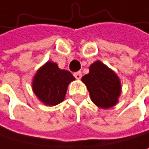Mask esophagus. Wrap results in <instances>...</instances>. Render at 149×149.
Segmentation results:
<instances>
[{
	"label": "esophagus",
	"mask_w": 149,
	"mask_h": 149,
	"mask_svg": "<svg viewBox=\"0 0 149 149\" xmlns=\"http://www.w3.org/2000/svg\"><path fill=\"white\" fill-rule=\"evenodd\" d=\"M74 77H75L77 80H80V79L81 78V71L75 72V73H74Z\"/></svg>",
	"instance_id": "obj_1"
}]
</instances>
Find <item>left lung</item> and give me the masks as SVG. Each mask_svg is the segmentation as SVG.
Here are the masks:
<instances>
[{
	"mask_svg": "<svg viewBox=\"0 0 149 149\" xmlns=\"http://www.w3.org/2000/svg\"><path fill=\"white\" fill-rule=\"evenodd\" d=\"M90 93L91 100L100 109H109L118 104L121 83L118 75L97 60L89 68V73L81 78Z\"/></svg>",
	"mask_w": 149,
	"mask_h": 149,
	"instance_id": "obj_1",
	"label": "left lung"
}]
</instances>
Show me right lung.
I'll return each instance as SVG.
<instances>
[{"instance_id": "obj_1", "label": "right lung", "mask_w": 149, "mask_h": 149, "mask_svg": "<svg viewBox=\"0 0 149 149\" xmlns=\"http://www.w3.org/2000/svg\"><path fill=\"white\" fill-rule=\"evenodd\" d=\"M75 81L72 74L59 68L57 64L47 61L32 79V90L44 105L53 107L64 101L69 83Z\"/></svg>"}]
</instances>
